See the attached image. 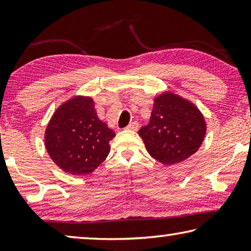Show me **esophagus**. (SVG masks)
<instances>
[{
  "label": "esophagus",
  "instance_id": "obj_1",
  "mask_svg": "<svg viewBox=\"0 0 251 251\" xmlns=\"http://www.w3.org/2000/svg\"><path fill=\"white\" fill-rule=\"evenodd\" d=\"M138 128V123L137 122H131L128 124V126L126 127V129L128 130H137Z\"/></svg>",
  "mask_w": 251,
  "mask_h": 251
}]
</instances>
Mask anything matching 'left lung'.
Listing matches in <instances>:
<instances>
[{
  "label": "left lung",
  "instance_id": "8db88e82",
  "mask_svg": "<svg viewBox=\"0 0 251 251\" xmlns=\"http://www.w3.org/2000/svg\"><path fill=\"white\" fill-rule=\"evenodd\" d=\"M205 117L192 101L171 91L154 99L151 121L138 134L152 158L174 165L189 158L203 142Z\"/></svg>",
  "mask_w": 251,
  "mask_h": 251
}]
</instances>
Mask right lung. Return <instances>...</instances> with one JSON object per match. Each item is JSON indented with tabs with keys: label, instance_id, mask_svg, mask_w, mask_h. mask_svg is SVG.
Returning a JSON list of instances; mask_svg holds the SVG:
<instances>
[{
	"label": "right lung",
	"instance_id": "right-lung-1",
	"mask_svg": "<svg viewBox=\"0 0 251 251\" xmlns=\"http://www.w3.org/2000/svg\"><path fill=\"white\" fill-rule=\"evenodd\" d=\"M115 133L97 116L90 96L77 95L61 104L50 117L44 142L48 154L71 175L95 171L108 156Z\"/></svg>",
	"mask_w": 251,
	"mask_h": 251
}]
</instances>
